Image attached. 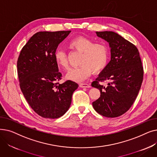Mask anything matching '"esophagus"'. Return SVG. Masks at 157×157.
<instances>
[{"mask_svg": "<svg viewBox=\"0 0 157 157\" xmlns=\"http://www.w3.org/2000/svg\"><path fill=\"white\" fill-rule=\"evenodd\" d=\"M79 86L81 88H90L91 86H90L88 84H87V83H80Z\"/></svg>", "mask_w": 157, "mask_h": 157, "instance_id": "34e87169", "label": "esophagus"}]
</instances>
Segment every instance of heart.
<instances>
[{"instance_id":"heart-1","label":"heart","mask_w":157,"mask_h":157,"mask_svg":"<svg viewBox=\"0 0 157 157\" xmlns=\"http://www.w3.org/2000/svg\"><path fill=\"white\" fill-rule=\"evenodd\" d=\"M70 48L82 53L80 67L71 69L66 78L80 82L87 79L92 71L98 73L103 71L108 63L109 58V48L105 43L96 42L83 36H78L69 42ZM56 65L63 69H67L69 63L66 53L60 48L56 49L54 53Z\"/></svg>"}]
</instances>
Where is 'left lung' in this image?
Instances as JSON below:
<instances>
[{"instance_id": "1", "label": "left lung", "mask_w": 157, "mask_h": 157, "mask_svg": "<svg viewBox=\"0 0 157 157\" xmlns=\"http://www.w3.org/2000/svg\"><path fill=\"white\" fill-rule=\"evenodd\" d=\"M109 43L111 60L93 81L101 96L92 103L94 109L105 117L114 118L126 113L132 105L141 88L144 70L137 47L111 31L96 32ZM108 82L105 87L100 84Z\"/></svg>"}]
</instances>
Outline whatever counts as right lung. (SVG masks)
<instances>
[{"mask_svg": "<svg viewBox=\"0 0 157 157\" xmlns=\"http://www.w3.org/2000/svg\"><path fill=\"white\" fill-rule=\"evenodd\" d=\"M71 32H37L23 47L18 57L17 71L21 92L31 108L44 118L63 116L78 87L70 80L59 83L62 76L54 59L58 46Z\"/></svg>", "mask_w": 157, "mask_h": 157, "instance_id": "right-lung-1", "label": "right lung"}]
</instances>
